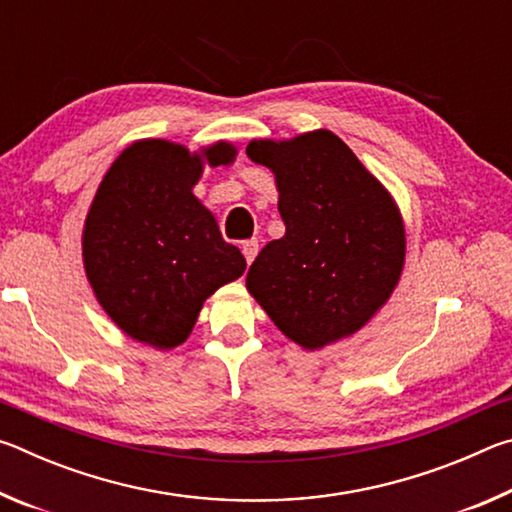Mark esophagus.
I'll list each match as a JSON object with an SVG mask.
<instances>
[{"label": "esophagus", "mask_w": 512, "mask_h": 512, "mask_svg": "<svg viewBox=\"0 0 512 512\" xmlns=\"http://www.w3.org/2000/svg\"><path fill=\"white\" fill-rule=\"evenodd\" d=\"M257 250H259L257 239H246L244 244H241V253H244V257H246V262H248V264H253V259H255V255H257Z\"/></svg>", "instance_id": "esophagus-1"}]
</instances>
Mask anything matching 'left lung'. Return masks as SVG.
I'll list each match as a JSON object with an SVG mask.
<instances>
[{
	"label": "left lung",
	"instance_id": "8db88e82",
	"mask_svg": "<svg viewBox=\"0 0 512 512\" xmlns=\"http://www.w3.org/2000/svg\"><path fill=\"white\" fill-rule=\"evenodd\" d=\"M246 153L273 169L287 225L248 268V291L302 348L354 334L400 280L404 228L393 198L329 131L250 142Z\"/></svg>",
	"mask_w": 512,
	"mask_h": 512
}]
</instances>
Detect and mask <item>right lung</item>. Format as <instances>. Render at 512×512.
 <instances>
[{
    "instance_id": "1",
    "label": "right lung",
    "mask_w": 512,
    "mask_h": 512,
    "mask_svg": "<svg viewBox=\"0 0 512 512\" xmlns=\"http://www.w3.org/2000/svg\"><path fill=\"white\" fill-rule=\"evenodd\" d=\"M219 142L203 155L142 140L119 155L99 185L83 230V262L101 307L135 341L176 348L207 296L246 271L192 187L203 164H230Z\"/></svg>"
}]
</instances>
